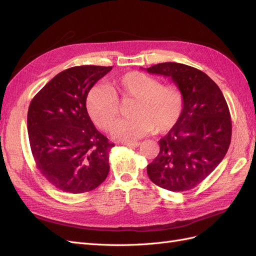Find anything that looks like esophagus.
<instances>
[{
  "mask_svg": "<svg viewBox=\"0 0 256 256\" xmlns=\"http://www.w3.org/2000/svg\"><path fill=\"white\" fill-rule=\"evenodd\" d=\"M125 145L129 146V147H138L141 145V143L140 142H128V143H125Z\"/></svg>",
  "mask_w": 256,
  "mask_h": 256,
  "instance_id": "esophagus-1",
  "label": "esophagus"
}]
</instances>
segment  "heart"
<instances>
[{"instance_id":"heart-1","label":"heart","mask_w":256,"mask_h":256,"mask_svg":"<svg viewBox=\"0 0 256 256\" xmlns=\"http://www.w3.org/2000/svg\"><path fill=\"white\" fill-rule=\"evenodd\" d=\"M111 89L95 86L86 96V109L92 120L104 130H110L120 116V100L134 99L129 115L120 122L113 136L134 141L154 130L166 134L180 122L184 112V96L175 85L160 82L140 72H129L114 80Z\"/></svg>"}]
</instances>
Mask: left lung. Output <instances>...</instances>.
<instances>
[{
	"label": "left lung",
	"mask_w": 256,
	"mask_h": 256,
	"mask_svg": "<svg viewBox=\"0 0 256 256\" xmlns=\"http://www.w3.org/2000/svg\"><path fill=\"white\" fill-rule=\"evenodd\" d=\"M145 69L171 78L184 96L182 118L160 138V152L147 166V175L164 189L190 190L202 182L228 152L232 122L226 98L218 85L194 67L168 62Z\"/></svg>",
	"instance_id": "obj_1"
}]
</instances>
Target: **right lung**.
Listing matches in <instances>:
<instances>
[{"label":"right lung","mask_w":256,"mask_h":256,"mask_svg":"<svg viewBox=\"0 0 256 256\" xmlns=\"http://www.w3.org/2000/svg\"><path fill=\"white\" fill-rule=\"evenodd\" d=\"M112 66H76L60 72L28 106V131L36 166L58 189L78 194L96 189L109 174L114 146L96 129L86 96Z\"/></svg>","instance_id":"add662e5"}]
</instances>
